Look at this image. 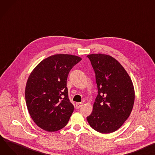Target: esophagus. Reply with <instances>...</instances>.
<instances>
[{
    "label": "esophagus",
    "mask_w": 155,
    "mask_h": 155,
    "mask_svg": "<svg viewBox=\"0 0 155 155\" xmlns=\"http://www.w3.org/2000/svg\"><path fill=\"white\" fill-rule=\"evenodd\" d=\"M82 105H83V103H82V102L76 103V107H77V108H80L82 106Z\"/></svg>",
    "instance_id": "1"
}]
</instances>
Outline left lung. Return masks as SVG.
I'll return each instance as SVG.
<instances>
[{
	"label": "left lung",
	"instance_id": "obj_1",
	"mask_svg": "<svg viewBox=\"0 0 155 155\" xmlns=\"http://www.w3.org/2000/svg\"><path fill=\"white\" fill-rule=\"evenodd\" d=\"M87 57L95 71L98 88L93 111L87 120L98 132H114L131 114L135 101L133 82L125 69L111 56L95 54Z\"/></svg>",
	"mask_w": 155,
	"mask_h": 155
}]
</instances>
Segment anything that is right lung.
Wrapping results in <instances>:
<instances>
[{
    "label": "right lung",
    "mask_w": 155,
    "mask_h": 155,
    "mask_svg": "<svg viewBox=\"0 0 155 155\" xmlns=\"http://www.w3.org/2000/svg\"><path fill=\"white\" fill-rule=\"evenodd\" d=\"M81 60L69 54L50 56L35 67L25 87V101L35 124L53 132L65 127L74 107L68 96L67 80L70 70Z\"/></svg>",
    "instance_id": "obj_1"
}]
</instances>
